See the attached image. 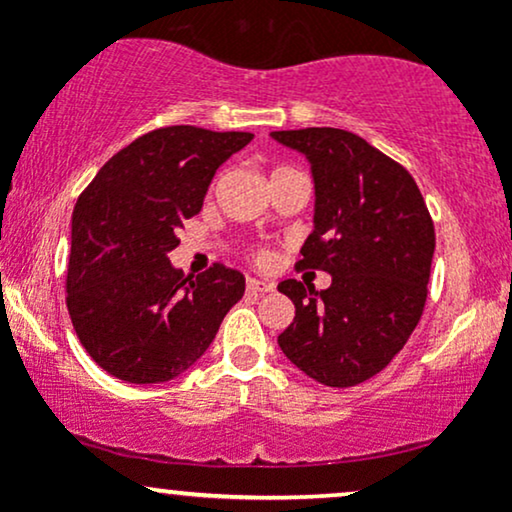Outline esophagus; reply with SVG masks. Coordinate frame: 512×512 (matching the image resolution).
Here are the masks:
<instances>
[{
	"mask_svg": "<svg viewBox=\"0 0 512 512\" xmlns=\"http://www.w3.org/2000/svg\"><path fill=\"white\" fill-rule=\"evenodd\" d=\"M245 286H248L250 293H269V291H274V284H269V281H260V279H248V281H245Z\"/></svg>",
	"mask_w": 512,
	"mask_h": 512,
	"instance_id": "esophagus-1",
	"label": "esophagus"
}]
</instances>
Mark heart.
Returning a JSON list of instances; mask_svg holds the SVG:
<instances>
[{
	"instance_id": "heart-1",
	"label": "heart",
	"mask_w": 512,
	"mask_h": 512,
	"mask_svg": "<svg viewBox=\"0 0 512 512\" xmlns=\"http://www.w3.org/2000/svg\"><path fill=\"white\" fill-rule=\"evenodd\" d=\"M286 173H296V170H293V168H274L272 180L279 178V175H286ZM250 257H252V262H255V264H267L269 260H272V255H269L267 248H255L250 252Z\"/></svg>"
}]
</instances>
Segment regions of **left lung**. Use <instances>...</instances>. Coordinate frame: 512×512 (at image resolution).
<instances>
[{
	"instance_id": "obj_1",
	"label": "left lung",
	"mask_w": 512,
	"mask_h": 512,
	"mask_svg": "<svg viewBox=\"0 0 512 512\" xmlns=\"http://www.w3.org/2000/svg\"><path fill=\"white\" fill-rule=\"evenodd\" d=\"M272 137L313 166L315 231L296 269L332 274L322 291L281 281L296 317L279 346L317 383L358 385L380 373L419 325L436 250L433 219L409 170L358 134L308 127Z\"/></svg>"
}]
</instances>
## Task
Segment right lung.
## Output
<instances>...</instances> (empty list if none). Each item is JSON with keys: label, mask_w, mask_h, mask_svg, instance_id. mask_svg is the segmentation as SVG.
Wrapping results in <instances>:
<instances>
[{"label": "right lung", "mask_w": 512, "mask_h": 512, "mask_svg": "<svg viewBox=\"0 0 512 512\" xmlns=\"http://www.w3.org/2000/svg\"><path fill=\"white\" fill-rule=\"evenodd\" d=\"M250 132L161 127L110 158L76 199L67 310L88 356L134 385L185 373L245 293L238 269L170 267L178 228L199 214L216 168Z\"/></svg>", "instance_id": "add662e5"}]
</instances>
